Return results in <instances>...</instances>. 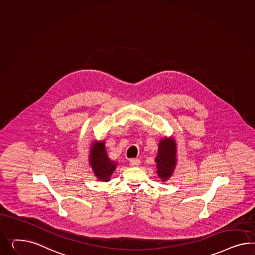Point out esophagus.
Instances as JSON below:
<instances>
[{
    "mask_svg": "<svg viewBox=\"0 0 255 255\" xmlns=\"http://www.w3.org/2000/svg\"><path fill=\"white\" fill-rule=\"evenodd\" d=\"M130 165L131 167H136L140 165V159L139 158H131L130 159Z\"/></svg>",
    "mask_w": 255,
    "mask_h": 255,
    "instance_id": "1",
    "label": "esophagus"
}]
</instances>
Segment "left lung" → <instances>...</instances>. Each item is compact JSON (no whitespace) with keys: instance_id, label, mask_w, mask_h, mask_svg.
<instances>
[{"instance_id":"8db88e82","label":"left lung","mask_w":255,"mask_h":255,"mask_svg":"<svg viewBox=\"0 0 255 255\" xmlns=\"http://www.w3.org/2000/svg\"><path fill=\"white\" fill-rule=\"evenodd\" d=\"M158 177L166 181L172 176L176 164V144L173 138H162L159 141L158 155L155 158Z\"/></svg>"}]
</instances>
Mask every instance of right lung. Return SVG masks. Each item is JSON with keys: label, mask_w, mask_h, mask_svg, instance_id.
Here are the masks:
<instances>
[{"label": "right lung", "mask_w": 255, "mask_h": 255, "mask_svg": "<svg viewBox=\"0 0 255 255\" xmlns=\"http://www.w3.org/2000/svg\"><path fill=\"white\" fill-rule=\"evenodd\" d=\"M90 165L98 180L108 182L117 163L111 160L105 148V142H95L90 151Z\"/></svg>", "instance_id": "1"}]
</instances>
